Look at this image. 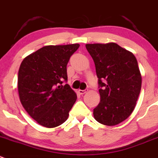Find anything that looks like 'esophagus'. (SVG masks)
<instances>
[{"label":"esophagus","instance_id":"1","mask_svg":"<svg viewBox=\"0 0 158 158\" xmlns=\"http://www.w3.org/2000/svg\"><path fill=\"white\" fill-rule=\"evenodd\" d=\"M87 91H88V89H85V90H79V91H78V92L80 93L81 94H85V93L87 92Z\"/></svg>","mask_w":158,"mask_h":158}]
</instances>
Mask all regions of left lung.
I'll use <instances>...</instances> for the list:
<instances>
[{
	"mask_svg": "<svg viewBox=\"0 0 158 158\" xmlns=\"http://www.w3.org/2000/svg\"><path fill=\"white\" fill-rule=\"evenodd\" d=\"M95 65L101 100L94 109L98 123L115 126L127 119L136 106L141 89L135 56L116 43L86 44Z\"/></svg>",
	"mask_w": 158,
	"mask_h": 158,
	"instance_id": "8db88e82",
	"label": "left lung"
}]
</instances>
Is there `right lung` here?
Instances as JSON below:
<instances>
[{"label": "right lung", "instance_id": "add662e5", "mask_svg": "<svg viewBox=\"0 0 158 158\" xmlns=\"http://www.w3.org/2000/svg\"><path fill=\"white\" fill-rule=\"evenodd\" d=\"M79 44L46 46L23 60L19 70L21 103L39 124L53 128L67 119L77 94L67 82V65Z\"/></svg>", "mask_w": 158, "mask_h": 158}]
</instances>
